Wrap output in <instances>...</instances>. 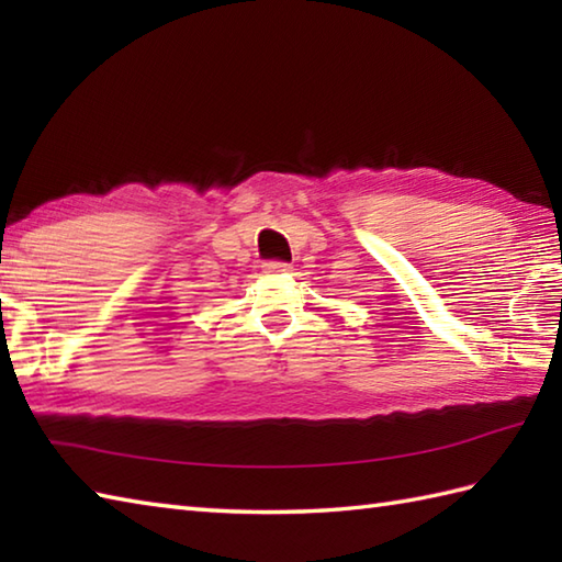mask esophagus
Masks as SVG:
<instances>
[{"label":"esophagus","mask_w":562,"mask_h":562,"mask_svg":"<svg viewBox=\"0 0 562 562\" xmlns=\"http://www.w3.org/2000/svg\"><path fill=\"white\" fill-rule=\"evenodd\" d=\"M262 268H266L268 272H288L290 266L284 260H266L262 262Z\"/></svg>","instance_id":"34e87169"}]
</instances>
